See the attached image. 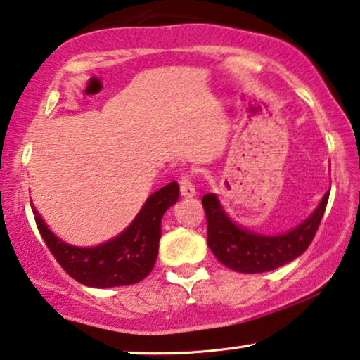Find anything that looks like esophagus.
<instances>
[{
    "label": "esophagus",
    "instance_id": "esophagus-1",
    "mask_svg": "<svg viewBox=\"0 0 360 360\" xmlns=\"http://www.w3.org/2000/svg\"><path fill=\"white\" fill-rule=\"evenodd\" d=\"M179 188H181V195H183V198H194L195 195V188H194V184L191 183V179L188 176L181 177Z\"/></svg>",
    "mask_w": 360,
    "mask_h": 360
}]
</instances>
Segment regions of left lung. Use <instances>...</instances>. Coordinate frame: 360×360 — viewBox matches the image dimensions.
Listing matches in <instances>:
<instances>
[{
    "instance_id": "left-lung-1",
    "label": "left lung",
    "mask_w": 360,
    "mask_h": 360,
    "mask_svg": "<svg viewBox=\"0 0 360 360\" xmlns=\"http://www.w3.org/2000/svg\"><path fill=\"white\" fill-rule=\"evenodd\" d=\"M329 199V191L303 222L278 236H262L233 222L217 194H205L202 205L207 217V243L215 258L240 273L271 271L298 258L316 236Z\"/></svg>"
}]
</instances>
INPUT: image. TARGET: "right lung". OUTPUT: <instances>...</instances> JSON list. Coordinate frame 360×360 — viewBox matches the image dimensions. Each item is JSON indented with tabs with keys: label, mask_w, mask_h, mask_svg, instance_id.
Returning a JSON list of instances; mask_svg holds the SVG:
<instances>
[{
	"label": "right lung",
	"mask_w": 360,
	"mask_h": 360,
	"mask_svg": "<svg viewBox=\"0 0 360 360\" xmlns=\"http://www.w3.org/2000/svg\"><path fill=\"white\" fill-rule=\"evenodd\" d=\"M177 199V183L166 184L146 199L123 232L95 247H75L60 240L34 205L31 207L47 248L74 280L92 288H113L138 283L150 275L160 248L161 219Z\"/></svg>",
	"instance_id": "right-lung-1"
}]
</instances>
